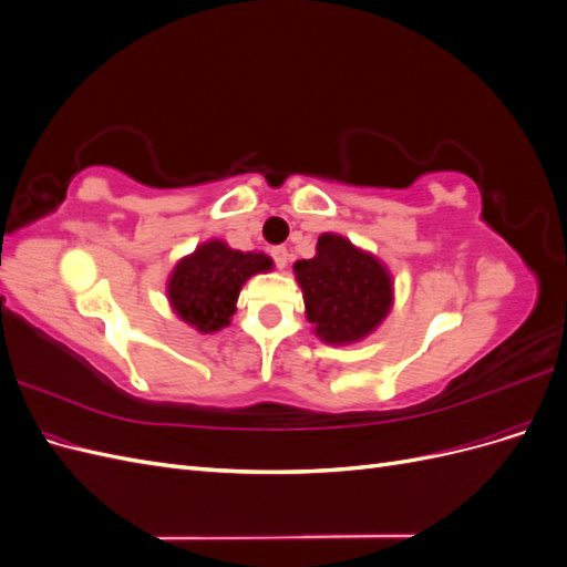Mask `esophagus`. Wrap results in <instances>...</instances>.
<instances>
[{
    "label": "esophagus",
    "mask_w": 567,
    "mask_h": 567,
    "mask_svg": "<svg viewBox=\"0 0 567 567\" xmlns=\"http://www.w3.org/2000/svg\"><path fill=\"white\" fill-rule=\"evenodd\" d=\"M271 257H274V262H277L279 269H284L288 265V250L284 246L271 248Z\"/></svg>",
    "instance_id": "obj_1"
}]
</instances>
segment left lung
<instances>
[{"mask_svg": "<svg viewBox=\"0 0 567 567\" xmlns=\"http://www.w3.org/2000/svg\"><path fill=\"white\" fill-rule=\"evenodd\" d=\"M307 321L329 346L367 338L392 307V279L379 257L359 250L346 236L321 234L312 260L293 265Z\"/></svg>", "mask_w": 567, "mask_h": 567, "instance_id": "8db88e82", "label": "left lung"}]
</instances>
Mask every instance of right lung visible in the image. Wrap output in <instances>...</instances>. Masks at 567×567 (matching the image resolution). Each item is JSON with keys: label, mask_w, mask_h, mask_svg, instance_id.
<instances>
[{"label": "right lung", "mask_w": 567, "mask_h": 567, "mask_svg": "<svg viewBox=\"0 0 567 567\" xmlns=\"http://www.w3.org/2000/svg\"><path fill=\"white\" fill-rule=\"evenodd\" d=\"M269 269L271 257L265 252L234 250L213 238L175 265L167 300L182 321L200 333H215L229 326L244 284L252 274Z\"/></svg>", "instance_id": "add662e5"}]
</instances>
